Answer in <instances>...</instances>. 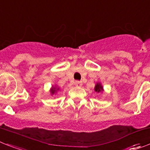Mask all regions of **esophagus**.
<instances>
[{
  "label": "esophagus",
  "mask_w": 150,
  "mask_h": 150,
  "mask_svg": "<svg viewBox=\"0 0 150 150\" xmlns=\"http://www.w3.org/2000/svg\"><path fill=\"white\" fill-rule=\"evenodd\" d=\"M75 85L77 86V87H81V86H82V82H81V81H75Z\"/></svg>",
  "instance_id": "1"
}]
</instances>
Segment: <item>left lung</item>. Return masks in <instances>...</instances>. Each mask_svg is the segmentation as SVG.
Instances as JSON below:
<instances>
[{
  "label": "left lung",
  "mask_w": 150,
  "mask_h": 150,
  "mask_svg": "<svg viewBox=\"0 0 150 150\" xmlns=\"http://www.w3.org/2000/svg\"><path fill=\"white\" fill-rule=\"evenodd\" d=\"M95 91L96 92H103V86L101 85V83L98 82V83H96V86H95Z\"/></svg>",
  "instance_id": "1"
}]
</instances>
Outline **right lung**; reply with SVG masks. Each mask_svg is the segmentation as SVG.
<instances>
[{"label": "right lung", "instance_id": "1", "mask_svg": "<svg viewBox=\"0 0 150 150\" xmlns=\"http://www.w3.org/2000/svg\"><path fill=\"white\" fill-rule=\"evenodd\" d=\"M59 90V88H57L55 86V87H54V86H52V88H51V94L52 95H54L55 92H57V91H58Z\"/></svg>", "mask_w": 150, "mask_h": 150}]
</instances>
